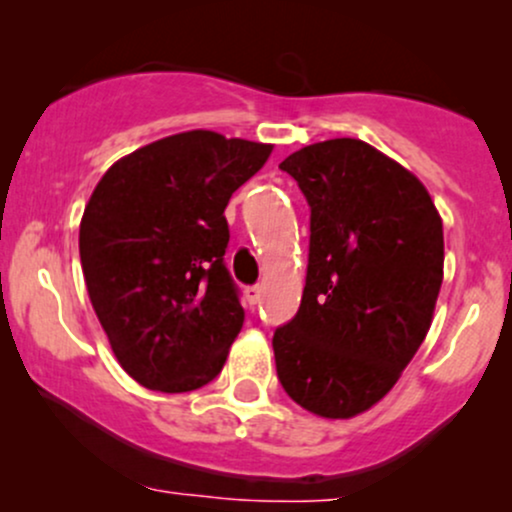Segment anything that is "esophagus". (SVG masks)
<instances>
[{
    "instance_id": "esophagus-1",
    "label": "esophagus",
    "mask_w": 512,
    "mask_h": 512,
    "mask_svg": "<svg viewBox=\"0 0 512 512\" xmlns=\"http://www.w3.org/2000/svg\"><path fill=\"white\" fill-rule=\"evenodd\" d=\"M245 296H248L250 305H257V303H260V298H262V286H260V284L248 286V291H245Z\"/></svg>"
}]
</instances>
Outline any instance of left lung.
<instances>
[{
	"label": "left lung",
	"mask_w": 512,
	"mask_h": 512,
	"mask_svg": "<svg viewBox=\"0 0 512 512\" xmlns=\"http://www.w3.org/2000/svg\"><path fill=\"white\" fill-rule=\"evenodd\" d=\"M310 207L301 308L276 327V375L293 402L351 419L380 402L419 351L443 284V221L416 175L361 139L303 146L279 163Z\"/></svg>",
	"instance_id": "8db88e82"
}]
</instances>
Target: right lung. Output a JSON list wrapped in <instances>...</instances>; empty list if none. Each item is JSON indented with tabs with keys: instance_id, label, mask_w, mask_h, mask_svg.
Returning a JSON list of instances; mask_svg holds the SVG:
<instances>
[{
	"instance_id": "add662e5",
	"label": "right lung",
	"mask_w": 512,
	"mask_h": 512,
	"mask_svg": "<svg viewBox=\"0 0 512 512\" xmlns=\"http://www.w3.org/2000/svg\"><path fill=\"white\" fill-rule=\"evenodd\" d=\"M269 154L272 144L192 129L120 158L93 190L81 269L117 361L139 385L190 392L221 373L245 320L223 262V209Z\"/></svg>"
}]
</instances>
